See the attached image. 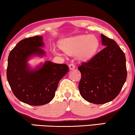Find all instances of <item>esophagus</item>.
Listing matches in <instances>:
<instances>
[{"instance_id": "34e87169", "label": "esophagus", "mask_w": 135, "mask_h": 135, "mask_svg": "<svg viewBox=\"0 0 135 135\" xmlns=\"http://www.w3.org/2000/svg\"><path fill=\"white\" fill-rule=\"evenodd\" d=\"M69 69L73 70V69H75V66L74 64L71 63V64H70L69 65Z\"/></svg>"}]
</instances>
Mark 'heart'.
<instances>
[{
    "label": "heart",
    "mask_w": 135,
    "mask_h": 135,
    "mask_svg": "<svg viewBox=\"0 0 135 135\" xmlns=\"http://www.w3.org/2000/svg\"><path fill=\"white\" fill-rule=\"evenodd\" d=\"M60 47L64 52L76 55L80 60H87L93 56L98 47V40L93 35H79L67 38L60 42ZM55 54L61 55L60 51L53 49Z\"/></svg>",
    "instance_id": "1"
}]
</instances>
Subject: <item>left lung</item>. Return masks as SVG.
Masks as SVG:
<instances>
[{
    "mask_svg": "<svg viewBox=\"0 0 135 135\" xmlns=\"http://www.w3.org/2000/svg\"><path fill=\"white\" fill-rule=\"evenodd\" d=\"M105 48L78 69L81 73L79 89L83 98L97 104L113 100L127 79L125 53L115 41L101 34Z\"/></svg>",
    "mask_w": 135,
    "mask_h": 135,
    "instance_id": "obj_1",
    "label": "left lung"
}]
</instances>
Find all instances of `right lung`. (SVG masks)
<instances>
[{"mask_svg": "<svg viewBox=\"0 0 135 135\" xmlns=\"http://www.w3.org/2000/svg\"><path fill=\"white\" fill-rule=\"evenodd\" d=\"M44 45L42 36L25 38L12 50L8 58L7 77L11 89L20 101L31 106L50 102L59 82L69 71L66 64L50 61L34 69L29 67L27 61L31 56H45L41 49Z\"/></svg>", "mask_w": 135, "mask_h": 135, "instance_id": "right-lung-1", "label": "right lung"}]
</instances>
